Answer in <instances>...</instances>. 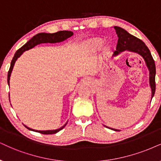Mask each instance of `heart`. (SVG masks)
<instances>
[{"mask_svg":"<svg viewBox=\"0 0 161 161\" xmlns=\"http://www.w3.org/2000/svg\"><path fill=\"white\" fill-rule=\"evenodd\" d=\"M91 43L93 46L95 47H97V46H100L102 44V41L99 40V39H95V40H93L92 42H91Z\"/></svg>","mask_w":161,"mask_h":161,"instance_id":"heart-1","label":"heart"}]
</instances>
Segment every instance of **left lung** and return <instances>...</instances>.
I'll list each match as a JSON object with an SVG mask.
<instances>
[{
  "label": "left lung",
  "mask_w": 161,
  "mask_h": 161,
  "mask_svg": "<svg viewBox=\"0 0 161 161\" xmlns=\"http://www.w3.org/2000/svg\"><path fill=\"white\" fill-rule=\"evenodd\" d=\"M116 30V33L118 36V42L116 50L114 53L113 56H117L121 52L128 50L133 53H136L140 55L145 60L146 64L149 70V84L152 89V99L155 93V74L156 68L154 61L152 58L150 50H148L147 46L142 40L131 35L126 30L119 26H114ZM108 128V127H107ZM112 129L114 131H119L117 129Z\"/></svg>",
  "instance_id": "8db88e82"
}]
</instances>
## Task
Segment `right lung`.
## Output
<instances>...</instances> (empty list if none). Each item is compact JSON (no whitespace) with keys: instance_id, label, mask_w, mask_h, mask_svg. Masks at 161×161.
I'll return each mask as SVG.
<instances>
[{"instance_id":"obj_1","label":"right lung","mask_w":161,"mask_h":161,"mask_svg":"<svg viewBox=\"0 0 161 161\" xmlns=\"http://www.w3.org/2000/svg\"><path fill=\"white\" fill-rule=\"evenodd\" d=\"M73 35H74V32H73L64 30V31H58L57 32H55V33H45V32H41V33H38L37 35L34 36L33 37H32L30 40L28 41V42H26L24 46H22L21 48L18 49L15 53V56H14L13 60H12L11 62V64H10L9 70L8 71V76H7L8 85H9L10 76H11V73L12 71H13L14 64H15V63L16 62V60L18 59V58H19L24 51L30 50V49H32V47H34L38 45V44H39L57 43V42H63V41L66 40L67 38L71 37ZM66 124H64V125H63L62 127L59 128L58 129L47 130V131H38V130L30 129V128L27 127V126H26L25 125H24V126L29 130L38 132V133L43 134V135H52V134H56L57 132L61 131L62 129H64V127L66 125Z\"/></svg>"}]
</instances>
